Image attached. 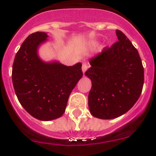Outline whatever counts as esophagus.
<instances>
[{
	"label": "esophagus",
	"mask_w": 156,
	"mask_h": 156,
	"mask_svg": "<svg viewBox=\"0 0 156 156\" xmlns=\"http://www.w3.org/2000/svg\"><path fill=\"white\" fill-rule=\"evenodd\" d=\"M87 69H88V65L87 64L86 62L83 63V66H82V71H83V73H85V72H86L87 70Z\"/></svg>",
	"instance_id": "obj_1"
}]
</instances>
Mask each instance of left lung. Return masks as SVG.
Listing matches in <instances>:
<instances>
[{
    "instance_id": "8db88e82",
    "label": "left lung",
    "mask_w": 156,
    "mask_h": 156,
    "mask_svg": "<svg viewBox=\"0 0 156 156\" xmlns=\"http://www.w3.org/2000/svg\"><path fill=\"white\" fill-rule=\"evenodd\" d=\"M119 41L105 47L90 60L85 75L92 82L88 95L90 113L102 119L126 113L140 97L144 85V67L138 51L122 31Z\"/></svg>"
}]
</instances>
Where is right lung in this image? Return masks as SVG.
I'll use <instances>...</instances> for the list:
<instances>
[{"label": "right lung", "mask_w": 156, "mask_h": 156, "mask_svg": "<svg viewBox=\"0 0 156 156\" xmlns=\"http://www.w3.org/2000/svg\"><path fill=\"white\" fill-rule=\"evenodd\" d=\"M46 33L36 32L23 41L12 66V83L18 100L26 111L40 120L61 117L72 90L83 76L82 64L66 66L44 62L37 48L47 41Z\"/></svg>", "instance_id": "1"}]
</instances>
